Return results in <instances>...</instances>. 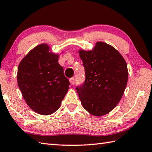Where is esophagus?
Masks as SVG:
<instances>
[{
  "mask_svg": "<svg viewBox=\"0 0 152 152\" xmlns=\"http://www.w3.org/2000/svg\"><path fill=\"white\" fill-rule=\"evenodd\" d=\"M70 82L71 85H74V83H75V78H71L70 79Z\"/></svg>",
  "mask_w": 152,
  "mask_h": 152,
  "instance_id": "34e87169",
  "label": "esophagus"
}]
</instances>
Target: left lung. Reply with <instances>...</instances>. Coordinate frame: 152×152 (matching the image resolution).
<instances>
[{"label": "left lung", "instance_id": "8db88e82", "mask_svg": "<svg viewBox=\"0 0 152 152\" xmlns=\"http://www.w3.org/2000/svg\"><path fill=\"white\" fill-rule=\"evenodd\" d=\"M85 71L84 83L76 87L84 108L94 115L107 114L119 103L128 78L122 55L106 43H96L92 51L80 50Z\"/></svg>", "mask_w": 152, "mask_h": 152}]
</instances>
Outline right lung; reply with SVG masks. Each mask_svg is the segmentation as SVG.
Listing matches in <instances>:
<instances>
[{
    "label": "right lung",
    "instance_id": "obj_1",
    "mask_svg": "<svg viewBox=\"0 0 152 152\" xmlns=\"http://www.w3.org/2000/svg\"><path fill=\"white\" fill-rule=\"evenodd\" d=\"M58 59L44 44L32 49L18 65L19 89L28 106L41 115L59 108L70 84Z\"/></svg>",
    "mask_w": 152,
    "mask_h": 152
}]
</instances>
